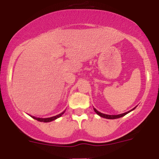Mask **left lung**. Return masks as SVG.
<instances>
[{
  "label": "left lung",
  "mask_w": 159,
  "mask_h": 159,
  "mask_svg": "<svg viewBox=\"0 0 159 159\" xmlns=\"http://www.w3.org/2000/svg\"><path fill=\"white\" fill-rule=\"evenodd\" d=\"M135 107H134V108L132 109V110H131V111H128V112L123 113V114H118V115H107V114H102V113H101V112H99V111H98L97 110H96V108H94V107H93V110H94L95 112L96 113V114H97L98 115H99V116H102V117L105 118V119H112V120H113V119H117V118H120V117H122V116H125V115H126V114H128V113L131 112V111L134 110V109H135Z\"/></svg>",
  "instance_id": "left-lung-1"
}]
</instances>
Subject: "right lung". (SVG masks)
I'll return each mask as SVG.
<instances>
[{
	"instance_id": "right-lung-1",
	"label": "right lung",
	"mask_w": 159,
	"mask_h": 159,
	"mask_svg": "<svg viewBox=\"0 0 159 159\" xmlns=\"http://www.w3.org/2000/svg\"><path fill=\"white\" fill-rule=\"evenodd\" d=\"M64 112H65V111H63V112L61 113L60 114L56 115V116H52V117H48V118H37V117H35V116H31L33 118H34V119L38 120V121H39V122H43V123H48V122L53 121V120H54L57 119V118H59L60 116H61L62 115L64 114Z\"/></svg>"
}]
</instances>
